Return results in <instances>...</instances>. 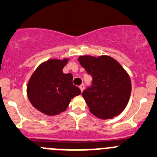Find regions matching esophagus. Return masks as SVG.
Returning <instances> with one entry per match:
<instances>
[{"instance_id":"esophagus-1","label":"esophagus","mask_w":157,"mask_h":157,"mask_svg":"<svg viewBox=\"0 0 157 157\" xmlns=\"http://www.w3.org/2000/svg\"><path fill=\"white\" fill-rule=\"evenodd\" d=\"M79 89H80V90H81V92H82L83 90H84V89H85V85L84 84H82L81 86H79Z\"/></svg>"}]
</instances>
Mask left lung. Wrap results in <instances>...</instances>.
Masks as SVG:
<instances>
[{
    "label": "left lung",
    "mask_w": 157,
    "mask_h": 157,
    "mask_svg": "<svg viewBox=\"0 0 157 157\" xmlns=\"http://www.w3.org/2000/svg\"><path fill=\"white\" fill-rule=\"evenodd\" d=\"M80 65L92 76V85L82 92L91 113L102 119L119 116L127 105L132 84L127 71L109 55H81Z\"/></svg>",
    "instance_id": "left-lung-1"
}]
</instances>
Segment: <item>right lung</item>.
I'll return each mask as SVG.
<instances>
[{"mask_svg":"<svg viewBox=\"0 0 157 157\" xmlns=\"http://www.w3.org/2000/svg\"><path fill=\"white\" fill-rule=\"evenodd\" d=\"M69 59H50L42 62L31 75L27 85V95L31 105L44 115L63 113L71 98L81 94L72 84L71 73L62 71Z\"/></svg>","mask_w":157,"mask_h":157,"instance_id":"1","label":"right lung"}]
</instances>
